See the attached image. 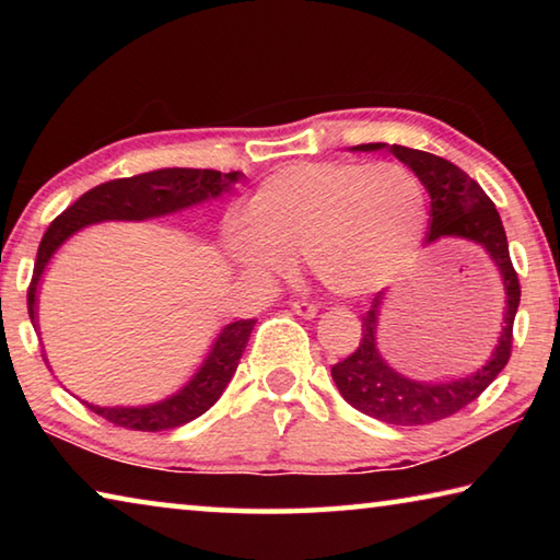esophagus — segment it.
Instances as JSON below:
<instances>
[{"mask_svg":"<svg viewBox=\"0 0 560 560\" xmlns=\"http://www.w3.org/2000/svg\"><path fill=\"white\" fill-rule=\"evenodd\" d=\"M291 308L296 311V314H299V316H303V318H316V314H318V303H314V301H306V299L293 301V303H291Z\"/></svg>","mask_w":560,"mask_h":560,"instance_id":"1","label":"esophagus"}]
</instances>
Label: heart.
<instances>
[{"instance_id":"b5f03b06","label":"heart","mask_w":560,"mask_h":560,"mask_svg":"<svg viewBox=\"0 0 560 560\" xmlns=\"http://www.w3.org/2000/svg\"><path fill=\"white\" fill-rule=\"evenodd\" d=\"M428 224V192L397 163H293L271 173L249 200V217L226 224L230 257L257 277L306 257L314 277L340 296L393 281Z\"/></svg>"}]
</instances>
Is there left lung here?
Returning <instances> with one entry per match:
<instances>
[{"label": "left lung", "mask_w": 560, "mask_h": 560, "mask_svg": "<svg viewBox=\"0 0 560 560\" xmlns=\"http://www.w3.org/2000/svg\"><path fill=\"white\" fill-rule=\"evenodd\" d=\"M381 148L385 145H355V150ZM390 153L400 158L405 165H410L412 173L428 187L432 200L428 242L440 240V236H462V240L481 244L499 267L501 281H504L506 289L504 330H501L499 346L489 363L469 377L430 385L407 381L400 373H395L375 348V328L383 306V293H377L371 301V308L360 316V320H363V338H360L358 348L330 368V375H334L340 395L355 410L387 424H430L459 412L462 407L477 400L497 381V375L504 371L511 358V343H514V318L521 301V287L518 273L509 257L504 224H501L494 202L489 200L477 179H471L450 160L424 153V150L390 145Z\"/></svg>", "instance_id": "1"}]
</instances>
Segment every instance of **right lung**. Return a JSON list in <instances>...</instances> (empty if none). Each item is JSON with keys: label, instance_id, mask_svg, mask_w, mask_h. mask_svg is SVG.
Masks as SVG:
<instances>
[{"label": "right lung", "instance_id": "right-lung-1", "mask_svg": "<svg viewBox=\"0 0 560 560\" xmlns=\"http://www.w3.org/2000/svg\"><path fill=\"white\" fill-rule=\"evenodd\" d=\"M236 177H240V173L224 175L220 170L167 167L155 170V173L110 179V183H103L89 189L86 195H81L79 200L56 217L42 236L30 289H26V308H30L32 324L36 326V287H39L46 261L73 232L103 220H148V217L183 210V207L202 202L207 197H217ZM254 324H257V318H242L226 326L217 338L200 373L165 402L148 407H86L101 415L103 420L116 424V428L138 432H163L192 422L195 417L205 415L220 400L226 383L232 381L236 365H240L246 343H249Z\"/></svg>", "mask_w": 560, "mask_h": 560}]
</instances>
